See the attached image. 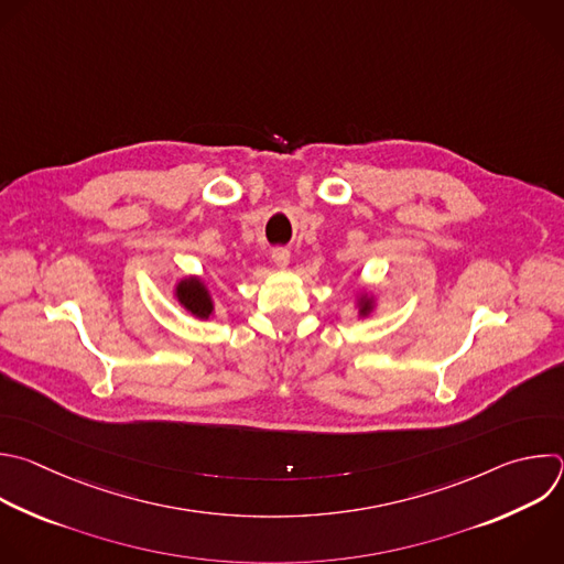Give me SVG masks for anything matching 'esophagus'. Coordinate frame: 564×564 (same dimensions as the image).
<instances>
[{"label":"esophagus","instance_id":"34e87169","mask_svg":"<svg viewBox=\"0 0 564 564\" xmlns=\"http://www.w3.org/2000/svg\"><path fill=\"white\" fill-rule=\"evenodd\" d=\"M272 261L276 268H288L290 263V252L285 248H274L272 250Z\"/></svg>","mask_w":564,"mask_h":564}]
</instances>
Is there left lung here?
I'll use <instances>...</instances> for the list:
<instances>
[{"label": "left lung", "instance_id": "obj_1", "mask_svg": "<svg viewBox=\"0 0 564 564\" xmlns=\"http://www.w3.org/2000/svg\"><path fill=\"white\" fill-rule=\"evenodd\" d=\"M371 307H373V301H371L369 296H360V301H358V314H360V316H367V314L371 312Z\"/></svg>", "mask_w": 564, "mask_h": 564}]
</instances>
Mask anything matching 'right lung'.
<instances>
[{
  "label": "right lung",
  "mask_w": 564,
  "mask_h": 564,
  "mask_svg": "<svg viewBox=\"0 0 564 564\" xmlns=\"http://www.w3.org/2000/svg\"><path fill=\"white\" fill-rule=\"evenodd\" d=\"M178 303L195 314L197 318H210L213 310H215V303H213V296H210V290L206 288V283L197 276H187V279H181L176 283V290H174Z\"/></svg>",
  "instance_id": "add662e5"
}]
</instances>
